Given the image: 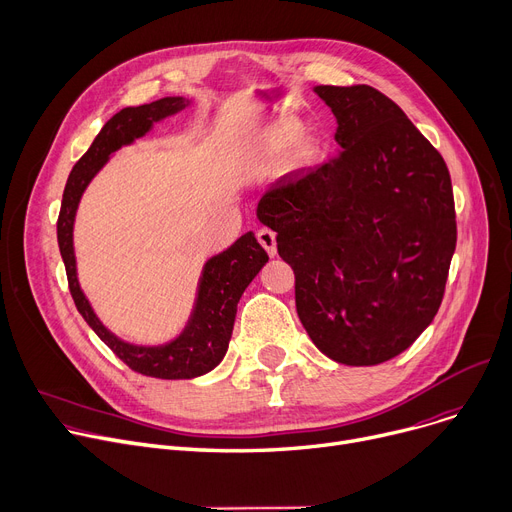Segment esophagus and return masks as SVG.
Listing matches in <instances>:
<instances>
[{
    "label": "esophagus",
    "mask_w": 512,
    "mask_h": 512,
    "mask_svg": "<svg viewBox=\"0 0 512 512\" xmlns=\"http://www.w3.org/2000/svg\"><path fill=\"white\" fill-rule=\"evenodd\" d=\"M260 246L266 250V254H269L271 258L277 254V239H275V233L271 229H260L256 233Z\"/></svg>",
    "instance_id": "obj_1"
}]
</instances>
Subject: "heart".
<instances>
[{"mask_svg": "<svg viewBox=\"0 0 512 512\" xmlns=\"http://www.w3.org/2000/svg\"><path fill=\"white\" fill-rule=\"evenodd\" d=\"M300 133L302 127L298 123H283L275 127L262 145L260 162L264 166H271L287 156L291 168L296 170L314 164L316 156H319V143L314 137Z\"/></svg>", "mask_w": 512, "mask_h": 512, "instance_id": "b5f03b06", "label": "heart"}]
</instances>
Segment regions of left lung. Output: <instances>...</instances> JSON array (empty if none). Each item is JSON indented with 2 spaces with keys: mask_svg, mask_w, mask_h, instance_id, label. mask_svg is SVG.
<instances>
[{
  "mask_svg": "<svg viewBox=\"0 0 512 512\" xmlns=\"http://www.w3.org/2000/svg\"><path fill=\"white\" fill-rule=\"evenodd\" d=\"M337 156L275 181L256 216L296 273L312 344L348 367L398 356L431 325L456 250L444 158L369 85H316Z\"/></svg>",
  "mask_w": 512,
  "mask_h": 512,
  "instance_id": "8db88e82",
  "label": "left lung"
}]
</instances>
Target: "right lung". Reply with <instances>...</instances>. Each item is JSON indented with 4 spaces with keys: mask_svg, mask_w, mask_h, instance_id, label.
I'll use <instances>...</instances> for the list:
<instances>
[{
    "mask_svg": "<svg viewBox=\"0 0 512 512\" xmlns=\"http://www.w3.org/2000/svg\"><path fill=\"white\" fill-rule=\"evenodd\" d=\"M189 104L191 100H187V97L173 95L162 97V100L152 104L123 108L116 112L102 127V131L97 133L83 158L72 168L64 187L62 208L58 216V246L77 310L95 331V335L127 367L156 379H193L210 373L221 364L233 335L237 302L252 279L260 273L262 266L269 262V256H266L252 231L243 233L227 250L210 256L204 262L189 319L173 339L156 346L131 344L102 323L79 283L75 256V218L85 189L108 164V160L120 148L148 135L156 123L179 114Z\"/></svg>",
    "mask_w": 512,
    "mask_h": 512,
    "instance_id": "1",
    "label": "right lung"
}]
</instances>
